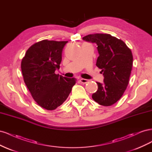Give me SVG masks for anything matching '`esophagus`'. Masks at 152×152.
I'll return each mask as SVG.
<instances>
[{
  "label": "esophagus",
  "mask_w": 152,
  "mask_h": 152,
  "mask_svg": "<svg viewBox=\"0 0 152 152\" xmlns=\"http://www.w3.org/2000/svg\"><path fill=\"white\" fill-rule=\"evenodd\" d=\"M80 81L81 83H82V84H86V83H87V82H89V80L85 79H80Z\"/></svg>",
  "instance_id": "1"
}]
</instances>
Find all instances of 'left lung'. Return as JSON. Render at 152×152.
<instances>
[{
  "label": "left lung",
  "mask_w": 152,
  "mask_h": 152,
  "mask_svg": "<svg viewBox=\"0 0 152 152\" xmlns=\"http://www.w3.org/2000/svg\"><path fill=\"white\" fill-rule=\"evenodd\" d=\"M86 41L98 45L99 56L96 66L103 73V83L96 82L98 91L92 98L98 104L108 107L121 99L129 82L133 57L124 42L107 34H94L84 37Z\"/></svg>",
  "instance_id": "8db88e82"
}]
</instances>
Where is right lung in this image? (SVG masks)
I'll return each instance as SVG.
<instances>
[{"instance_id":"right-lung-1","label":"right lung","mask_w":152,"mask_h":152,"mask_svg":"<svg viewBox=\"0 0 152 152\" xmlns=\"http://www.w3.org/2000/svg\"><path fill=\"white\" fill-rule=\"evenodd\" d=\"M68 41L43 40L26 50L21 68L25 83L40 107L53 110L67 99L75 84V78L55 73L59 68L63 49Z\"/></svg>"}]
</instances>
